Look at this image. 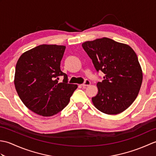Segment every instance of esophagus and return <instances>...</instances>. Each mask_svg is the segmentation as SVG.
Returning <instances> with one entry per match:
<instances>
[{
  "label": "esophagus",
  "instance_id": "esophagus-1",
  "mask_svg": "<svg viewBox=\"0 0 156 156\" xmlns=\"http://www.w3.org/2000/svg\"><path fill=\"white\" fill-rule=\"evenodd\" d=\"M89 85H90V81L88 80H86L84 83L82 84V87H88V86H89Z\"/></svg>",
  "mask_w": 156,
  "mask_h": 156
}]
</instances>
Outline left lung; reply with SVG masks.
Listing matches in <instances>:
<instances>
[{"label":"left lung","instance_id":"1","mask_svg":"<svg viewBox=\"0 0 156 156\" xmlns=\"http://www.w3.org/2000/svg\"><path fill=\"white\" fill-rule=\"evenodd\" d=\"M97 71L105 74L97 83L94 107L108 115H117L130 106L140 92L143 80L137 56L130 46L103 37L82 44Z\"/></svg>","mask_w":156,"mask_h":156}]
</instances>
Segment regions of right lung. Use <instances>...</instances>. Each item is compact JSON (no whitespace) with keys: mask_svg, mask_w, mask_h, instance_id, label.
I'll list each match as a JSON object with an SVG mask.
<instances>
[{"mask_svg":"<svg viewBox=\"0 0 156 156\" xmlns=\"http://www.w3.org/2000/svg\"><path fill=\"white\" fill-rule=\"evenodd\" d=\"M64 45H40L25 51L16 64L15 87L26 107L43 117L58 113L68 105L76 84L68 83L60 69ZM64 76L59 83V76Z\"/></svg>","mask_w":156,"mask_h":156,"instance_id":"1","label":"right lung"}]
</instances>
